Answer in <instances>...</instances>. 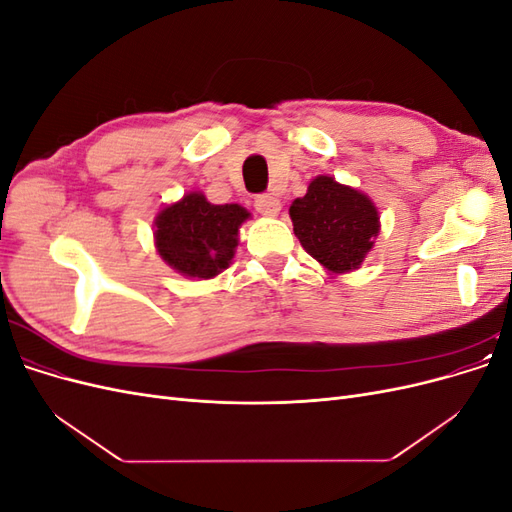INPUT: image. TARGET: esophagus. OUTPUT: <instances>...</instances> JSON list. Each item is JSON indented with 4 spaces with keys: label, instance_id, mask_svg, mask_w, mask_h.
<instances>
[{
    "label": "esophagus",
    "instance_id": "obj_1",
    "mask_svg": "<svg viewBox=\"0 0 512 512\" xmlns=\"http://www.w3.org/2000/svg\"><path fill=\"white\" fill-rule=\"evenodd\" d=\"M254 207H256L258 213L267 215V218H273V215L280 213L282 203H280V198H275V196H271V194H260V196H256V200H254Z\"/></svg>",
    "mask_w": 512,
    "mask_h": 512
}]
</instances>
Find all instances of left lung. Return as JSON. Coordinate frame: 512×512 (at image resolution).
I'll return each mask as SVG.
<instances>
[{"label":"left lung","instance_id":"1","mask_svg":"<svg viewBox=\"0 0 512 512\" xmlns=\"http://www.w3.org/2000/svg\"><path fill=\"white\" fill-rule=\"evenodd\" d=\"M290 220L305 252L335 275L359 269L380 232L371 198L327 175H318L294 200Z\"/></svg>","mask_w":512,"mask_h":512}]
</instances>
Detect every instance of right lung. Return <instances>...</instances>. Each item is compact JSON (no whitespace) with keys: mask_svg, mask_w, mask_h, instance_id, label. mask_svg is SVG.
Here are the masks:
<instances>
[{"mask_svg":"<svg viewBox=\"0 0 512 512\" xmlns=\"http://www.w3.org/2000/svg\"><path fill=\"white\" fill-rule=\"evenodd\" d=\"M247 218L241 205H211L203 192H190L156 215V250L177 273L209 280L230 265Z\"/></svg>","mask_w":512,"mask_h":512,"instance_id":"obj_1","label":"right lung"}]
</instances>
